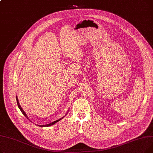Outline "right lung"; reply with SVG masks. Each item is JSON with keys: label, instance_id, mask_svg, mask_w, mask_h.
Returning <instances> with one entry per match:
<instances>
[{"label": "right lung", "instance_id": "right-lung-1", "mask_svg": "<svg viewBox=\"0 0 153 153\" xmlns=\"http://www.w3.org/2000/svg\"><path fill=\"white\" fill-rule=\"evenodd\" d=\"M17 105H18V107H19V109L20 110V111H22V113L23 114V115L25 116L26 118H27V119L28 118V117H27V115H26V114L25 113V112H24V111L23 110V109L21 108V107H20V105H19V100H18V98L17 97ZM63 118V117H62ZM62 118H60V119H59V120H56V121H54V122H52V123H49V124H46V125H38V126H42V127H46V126H51V125H54V123H56V122H59V120H61Z\"/></svg>", "mask_w": 153, "mask_h": 153}]
</instances>
